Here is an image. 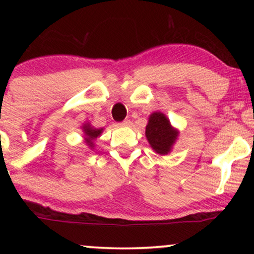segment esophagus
I'll return each mask as SVG.
<instances>
[{"mask_svg": "<svg viewBox=\"0 0 254 254\" xmlns=\"http://www.w3.org/2000/svg\"><path fill=\"white\" fill-rule=\"evenodd\" d=\"M130 123H131V122L129 121V119H125L124 122H122V125H124V127H129Z\"/></svg>", "mask_w": 254, "mask_h": 254, "instance_id": "esophagus-1", "label": "esophagus"}]
</instances>
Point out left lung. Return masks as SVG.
Returning a JSON list of instances; mask_svg holds the SVG:
<instances>
[{
	"label": "left lung",
	"instance_id": "8db88e82",
	"mask_svg": "<svg viewBox=\"0 0 254 254\" xmlns=\"http://www.w3.org/2000/svg\"><path fill=\"white\" fill-rule=\"evenodd\" d=\"M179 130L171 124L170 119L162 112L151 113L145 127L147 141L155 153L160 155L170 154L176 144Z\"/></svg>",
	"mask_w": 254,
	"mask_h": 254
}]
</instances>
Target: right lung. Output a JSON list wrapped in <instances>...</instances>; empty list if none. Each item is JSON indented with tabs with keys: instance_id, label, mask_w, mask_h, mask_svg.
Instances as JSON below:
<instances>
[{
	"instance_id": "right-lung-1",
	"label": "right lung",
	"mask_w": 254,
	"mask_h": 254,
	"mask_svg": "<svg viewBox=\"0 0 254 254\" xmlns=\"http://www.w3.org/2000/svg\"><path fill=\"white\" fill-rule=\"evenodd\" d=\"M83 132V137H84V143L88 145V148L90 149H94L95 147V139L98 137H100L101 133H103L104 127H100V129H97V127H93L90 123H84L82 127H81Z\"/></svg>"
}]
</instances>
